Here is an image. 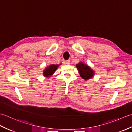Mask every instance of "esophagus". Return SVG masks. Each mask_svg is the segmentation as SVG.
I'll return each mask as SVG.
<instances>
[{
	"mask_svg": "<svg viewBox=\"0 0 132 132\" xmlns=\"http://www.w3.org/2000/svg\"><path fill=\"white\" fill-rule=\"evenodd\" d=\"M66 63L67 64H70V60H67L66 61Z\"/></svg>",
	"mask_w": 132,
	"mask_h": 132,
	"instance_id": "34e87169",
	"label": "esophagus"
}]
</instances>
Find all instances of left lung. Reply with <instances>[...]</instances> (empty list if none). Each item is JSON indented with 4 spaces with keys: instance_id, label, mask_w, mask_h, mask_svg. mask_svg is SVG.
Returning <instances> with one entry per match:
<instances>
[{
    "instance_id": "obj_1",
    "label": "left lung",
    "mask_w": 132,
    "mask_h": 132,
    "mask_svg": "<svg viewBox=\"0 0 132 132\" xmlns=\"http://www.w3.org/2000/svg\"><path fill=\"white\" fill-rule=\"evenodd\" d=\"M76 67L79 71L80 76L85 80L91 79L94 77V71L87 64L80 62L76 64Z\"/></svg>"
}]
</instances>
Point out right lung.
Masks as SVG:
<instances>
[{"label":"right lung","mask_w":132,"mask_h":132,"mask_svg":"<svg viewBox=\"0 0 132 132\" xmlns=\"http://www.w3.org/2000/svg\"><path fill=\"white\" fill-rule=\"evenodd\" d=\"M59 65L58 64H50V66H47L46 69H45L44 70L43 75L44 77H49L51 76L54 73V72L56 71V70L58 68Z\"/></svg>","instance_id":"right-lung-1"}]
</instances>
